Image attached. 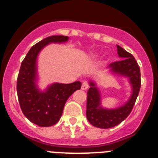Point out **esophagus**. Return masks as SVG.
I'll return each instance as SVG.
<instances>
[{
    "instance_id": "obj_1",
    "label": "esophagus",
    "mask_w": 158,
    "mask_h": 158,
    "mask_svg": "<svg viewBox=\"0 0 158 158\" xmlns=\"http://www.w3.org/2000/svg\"><path fill=\"white\" fill-rule=\"evenodd\" d=\"M89 88V85H88L87 81H84L81 85V89L82 90H86Z\"/></svg>"
}]
</instances>
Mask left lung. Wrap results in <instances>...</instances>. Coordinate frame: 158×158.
I'll return each instance as SVG.
<instances>
[{
  "instance_id": "obj_1",
  "label": "left lung",
  "mask_w": 158,
  "mask_h": 158,
  "mask_svg": "<svg viewBox=\"0 0 158 158\" xmlns=\"http://www.w3.org/2000/svg\"><path fill=\"white\" fill-rule=\"evenodd\" d=\"M118 57L121 60L110 64L108 71L113 74L127 78L131 87V95L127 101L116 108H106L101 104V93L96 83L89 81L87 93L86 116L93 126L102 129H107L117 126L130 115L135 104L141 87L140 68L133 55L117 45Z\"/></svg>"
}]
</instances>
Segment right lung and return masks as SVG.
I'll return each instance as SVG.
<instances>
[{
	"label": "right lung",
	"mask_w": 158,
	"mask_h": 158,
	"mask_svg": "<svg viewBox=\"0 0 158 158\" xmlns=\"http://www.w3.org/2000/svg\"><path fill=\"white\" fill-rule=\"evenodd\" d=\"M69 40L68 36L53 35L34 45L21 63L17 78V95L23 115L38 126L47 127L59 121L65 102L81 83H53L45 90L38 85L37 59L40 51L51 43H63Z\"/></svg>",
	"instance_id": "right-lung-1"
}]
</instances>
